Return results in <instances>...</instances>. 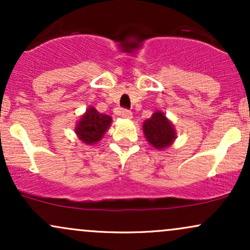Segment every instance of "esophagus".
Segmentation results:
<instances>
[{
	"label": "esophagus",
	"instance_id": "esophagus-1",
	"mask_svg": "<svg viewBox=\"0 0 250 250\" xmlns=\"http://www.w3.org/2000/svg\"><path fill=\"white\" fill-rule=\"evenodd\" d=\"M121 116L125 117V119H131L133 117V113L130 110H128V109H122Z\"/></svg>",
	"mask_w": 250,
	"mask_h": 250
}]
</instances>
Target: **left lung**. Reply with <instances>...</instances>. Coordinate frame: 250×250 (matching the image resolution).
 I'll return each mask as SVG.
<instances>
[{
    "instance_id": "8db88e82",
    "label": "left lung",
    "mask_w": 250,
    "mask_h": 250,
    "mask_svg": "<svg viewBox=\"0 0 250 250\" xmlns=\"http://www.w3.org/2000/svg\"><path fill=\"white\" fill-rule=\"evenodd\" d=\"M143 131L147 141L156 149L169 147L175 139L173 125L161 111L154 113L150 119L143 123Z\"/></svg>"
}]
</instances>
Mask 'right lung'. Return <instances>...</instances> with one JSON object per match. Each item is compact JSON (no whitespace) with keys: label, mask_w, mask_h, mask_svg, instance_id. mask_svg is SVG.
Masks as SVG:
<instances>
[{"label":"right lung","mask_w":250,"mask_h":250,"mask_svg":"<svg viewBox=\"0 0 250 250\" xmlns=\"http://www.w3.org/2000/svg\"><path fill=\"white\" fill-rule=\"evenodd\" d=\"M110 123V116L99 113L95 108L90 107L80 120L76 133L83 142L93 145L100 141Z\"/></svg>","instance_id":"1"}]
</instances>
